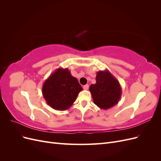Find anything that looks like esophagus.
Returning <instances> with one entry per match:
<instances>
[{
    "instance_id": "esophagus-1",
    "label": "esophagus",
    "mask_w": 161,
    "mask_h": 161,
    "mask_svg": "<svg viewBox=\"0 0 161 161\" xmlns=\"http://www.w3.org/2000/svg\"><path fill=\"white\" fill-rule=\"evenodd\" d=\"M83 89L84 90H88L89 89V85H85L83 86Z\"/></svg>"
}]
</instances>
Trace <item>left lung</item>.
<instances>
[{"label": "left lung", "mask_w": 161, "mask_h": 161, "mask_svg": "<svg viewBox=\"0 0 161 161\" xmlns=\"http://www.w3.org/2000/svg\"><path fill=\"white\" fill-rule=\"evenodd\" d=\"M94 103L102 109H108L118 104L121 87L118 79L108 70L97 72L96 83L89 87Z\"/></svg>", "instance_id": "left-lung-1"}]
</instances>
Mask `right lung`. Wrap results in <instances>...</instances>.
Returning <instances> with one entry per match:
<instances>
[{
    "instance_id": "obj_1",
    "label": "right lung",
    "mask_w": 161,
    "mask_h": 161,
    "mask_svg": "<svg viewBox=\"0 0 161 161\" xmlns=\"http://www.w3.org/2000/svg\"><path fill=\"white\" fill-rule=\"evenodd\" d=\"M82 86L68 69L58 68L47 78L42 86V95L52 108L69 109L76 99Z\"/></svg>"
}]
</instances>
